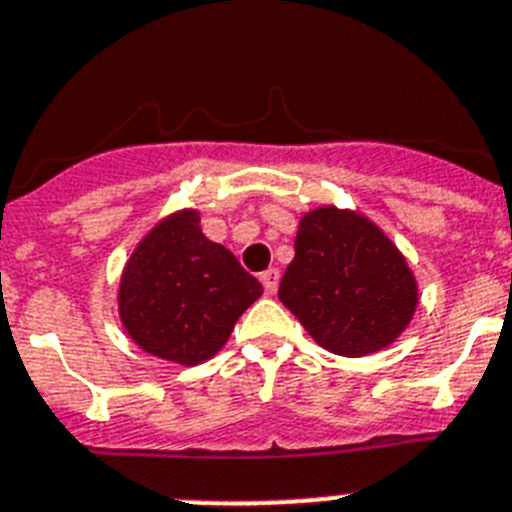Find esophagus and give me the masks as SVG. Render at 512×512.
Here are the masks:
<instances>
[{
	"instance_id": "1",
	"label": "esophagus",
	"mask_w": 512,
	"mask_h": 512,
	"mask_svg": "<svg viewBox=\"0 0 512 512\" xmlns=\"http://www.w3.org/2000/svg\"><path fill=\"white\" fill-rule=\"evenodd\" d=\"M260 280H262V288H265V296H275V290H278L280 285V270L270 267V270H265V273L260 275Z\"/></svg>"
}]
</instances>
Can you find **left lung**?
I'll list each match as a JSON object with an SVG mask.
<instances>
[{"mask_svg": "<svg viewBox=\"0 0 512 512\" xmlns=\"http://www.w3.org/2000/svg\"><path fill=\"white\" fill-rule=\"evenodd\" d=\"M278 298L321 347L362 357L408 326L418 290L403 255L375 224L326 206L301 219Z\"/></svg>", "mask_w": 512, "mask_h": 512, "instance_id": "left-lung-1", "label": "left lung"}]
</instances>
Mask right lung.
I'll use <instances>...</instances> for the list:
<instances>
[{
	"label": "right lung",
	"mask_w": 512,
	"mask_h": 512,
	"mask_svg": "<svg viewBox=\"0 0 512 512\" xmlns=\"http://www.w3.org/2000/svg\"><path fill=\"white\" fill-rule=\"evenodd\" d=\"M262 285L227 247L204 237L196 211L168 216L140 242L119 285V313L135 344L199 365L227 344Z\"/></svg>",
	"instance_id": "obj_1"
}]
</instances>
